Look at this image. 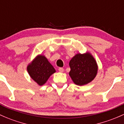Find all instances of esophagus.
Instances as JSON below:
<instances>
[{
  "label": "esophagus",
  "instance_id": "obj_1",
  "mask_svg": "<svg viewBox=\"0 0 124 124\" xmlns=\"http://www.w3.org/2000/svg\"><path fill=\"white\" fill-rule=\"evenodd\" d=\"M58 70H59L60 72H63V70H64V69H63V68H59V69H58Z\"/></svg>",
  "mask_w": 124,
  "mask_h": 124
}]
</instances>
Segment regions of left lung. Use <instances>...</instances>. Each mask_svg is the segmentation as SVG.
<instances>
[{
  "label": "left lung",
  "mask_w": 124,
  "mask_h": 124,
  "mask_svg": "<svg viewBox=\"0 0 124 124\" xmlns=\"http://www.w3.org/2000/svg\"><path fill=\"white\" fill-rule=\"evenodd\" d=\"M69 75L73 82L79 86L91 82L97 73L96 62L89 53L77 54L69 62Z\"/></svg>",
  "instance_id": "1"
}]
</instances>
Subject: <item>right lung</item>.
<instances>
[{
    "label": "right lung",
    "mask_w": 124,
    "mask_h": 124,
    "mask_svg": "<svg viewBox=\"0 0 124 124\" xmlns=\"http://www.w3.org/2000/svg\"><path fill=\"white\" fill-rule=\"evenodd\" d=\"M31 77L41 85L45 84L52 74L55 72V69L44 56L39 55L27 68Z\"/></svg>",
    "instance_id": "1"
}]
</instances>
